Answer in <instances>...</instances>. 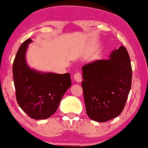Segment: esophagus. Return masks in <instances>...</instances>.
Wrapping results in <instances>:
<instances>
[{
  "instance_id": "obj_1",
  "label": "esophagus",
  "mask_w": 148,
  "mask_h": 148,
  "mask_svg": "<svg viewBox=\"0 0 148 148\" xmlns=\"http://www.w3.org/2000/svg\"><path fill=\"white\" fill-rule=\"evenodd\" d=\"M74 80L77 82H80L82 79V74L79 72H77L74 74Z\"/></svg>"
}]
</instances>
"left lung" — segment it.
<instances>
[{"mask_svg": "<svg viewBox=\"0 0 148 148\" xmlns=\"http://www.w3.org/2000/svg\"><path fill=\"white\" fill-rule=\"evenodd\" d=\"M82 90L86 112L97 122L118 117L125 107L132 87V69L126 48L114 49L107 60L82 68Z\"/></svg>", "mask_w": 148, "mask_h": 148, "instance_id": "left-lung-1", "label": "left lung"}]
</instances>
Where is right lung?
<instances>
[{"label": "right lung", "instance_id": "obj_1", "mask_svg": "<svg viewBox=\"0 0 148 148\" xmlns=\"http://www.w3.org/2000/svg\"><path fill=\"white\" fill-rule=\"evenodd\" d=\"M28 38L18 49L13 63V78L16 99L20 108L33 119L49 118L58 110L66 91L71 87L69 73L63 74L40 72L26 63Z\"/></svg>", "mask_w": 148, "mask_h": 148}]
</instances>
